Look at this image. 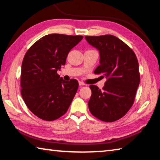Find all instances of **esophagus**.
I'll return each instance as SVG.
<instances>
[{
    "mask_svg": "<svg viewBox=\"0 0 160 160\" xmlns=\"http://www.w3.org/2000/svg\"><path fill=\"white\" fill-rule=\"evenodd\" d=\"M79 85H80V86H83V85H85V84L83 82H81V81H79Z\"/></svg>",
    "mask_w": 160,
    "mask_h": 160,
    "instance_id": "obj_1",
    "label": "esophagus"
}]
</instances>
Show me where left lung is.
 I'll return each mask as SVG.
<instances>
[{
	"label": "left lung",
	"mask_w": 160,
	"mask_h": 160,
	"mask_svg": "<svg viewBox=\"0 0 160 160\" xmlns=\"http://www.w3.org/2000/svg\"><path fill=\"white\" fill-rule=\"evenodd\" d=\"M85 39L99 52V66L94 72L107 79L102 90L90 85L89 109L99 120L113 122L122 118L133 104L140 84L138 61L131 48L113 35L86 36Z\"/></svg>",
	"instance_id": "obj_1"
}]
</instances>
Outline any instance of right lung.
<instances>
[{"label": "right lung", "instance_id": "1", "mask_svg": "<svg viewBox=\"0 0 160 160\" xmlns=\"http://www.w3.org/2000/svg\"><path fill=\"white\" fill-rule=\"evenodd\" d=\"M83 37L51 34L29 48L21 68V94L37 117L53 121L66 113L78 88L75 79L65 81L57 74L69 51Z\"/></svg>", "mask_w": 160, "mask_h": 160}]
</instances>
